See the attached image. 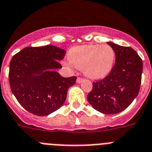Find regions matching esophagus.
Masks as SVG:
<instances>
[{"instance_id":"1","label":"esophagus","mask_w":152,"mask_h":152,"mask_svg":"<svg viewBox=\"0 0 152 152\" xmlns=\"http://www.w3.org/2000/svg\"><path fill=\"white\" fill-rule=\"evenodd\" d=\"M84 81V79L83 78H80V77H78L77 79H76V83H81Z\"/></svg>"}]
</instances>
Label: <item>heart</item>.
Wrapping results in <instances>:
<instances>
[{"mask_svg": "<svg viewBox=\"0 0 152 152\" xmlns=\"http://www.w3.org/2000/svg\"><path fill=\"white\" fill-rule=\"evenodd\" d=\"M115 57V51L108 45L75 46L68 53V58L73 66L83 69V73L91 79H100L107 76L113 69Z\"/></svg>", "mask_w": 152, "mask_h": 152, "instance_id": "1", "label": "heart"}]
</instances>
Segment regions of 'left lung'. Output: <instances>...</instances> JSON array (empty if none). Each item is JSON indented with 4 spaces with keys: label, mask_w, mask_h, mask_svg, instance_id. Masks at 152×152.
<instances>
[{
    "label": "left lung",
    "mask_w": 152,
    "mask_h": 152,
    "mask_svg": "<svg viewBox=\"0 0 152 152\" xmlns=\"http://www.w3.org/2000/svg\"><path fill=\"white\" fill-rule=\"evenodd\" d=\"M115 51L116 62L108 76L93 83L87 99L96 110L105 114L123 111L137 97L140 89L142 61L130 47L107 42Z\"/></svg>",
    "instance_id": "8db88e82"
}]
</instances>
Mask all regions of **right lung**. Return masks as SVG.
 <instances>
[{
    "instance_id": "obj_1",
    "label": "right lung",
    "mask_w": 152,
    "mask_h": 152,
    "mask_svg": "<svg viewBox=\"0 0 152 152\" xmlns=\"http://www.w3.org/2000/svg\"><path fill=\"white\" fill-rule=\"evenodd\" d=\"M66 50L53 45L27 47L10 63V88L19 103L31 113L47 116L59 109L76 77L64 78L57 72Z\"/></svg>"
}]
</instances>
